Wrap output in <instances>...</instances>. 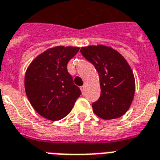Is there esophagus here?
Masks as SVG:
<instances>
[{
  "mask_svg": "<svg viewBox=\"0 0 160 160\" xmlns=\"http://www.w3.org/2000/svg\"><path fill=\"white\" fill-rule=\"evenodd\" d=\"M80 90H81V92H82V94H85V91H86V86H80Z\"/></svg>",
  "mask_w": 160,
  "mask_h": 160,
  "instance_id": "esophagus-1",
  "label": "esophagus"
}]
</instances>
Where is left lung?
I'll use <instances>...</instances> for the list:
<instances>
[{"label":"left lung","instance_id":"8db88e82","mask_svg":"<svg viewBox=\"0 0 160 160\" xmlns=\"http://www.w3.org/2000/svg\"><path fill=\"white\" fill-rule=\"evenodd\" d=\"M80 52L98 71L101 95L92 103L94 113L103 119L124 115L135 94V79L124 57L111 47L98 45L82 47Z\"/></svg>","mask_w":160,"mask_h":160}]
</instances>
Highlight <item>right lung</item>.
I'll return each instance as SVG.
<instances>
[{"label": "right lung", "mask_w": 160, "mask_h": 160, "mask_svg": "<svg viewBox=\"0 0 160 160\" xmlns=\"http://www.w3.org/2000/svg\"><path fill=\"white\" fill-rule=\"evenodd\" d=\"M79 50V47L62 46L50 48L27 68L26 95L32 107L46 119L55 121L67 116L81 95L67 69L68 61Z\"/></svg>", "instance_id": "1"}]
</instances>
